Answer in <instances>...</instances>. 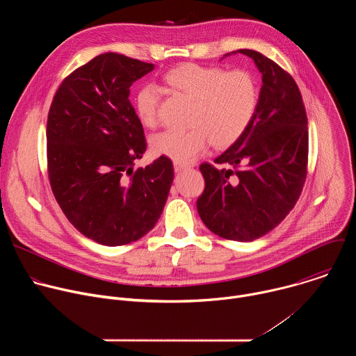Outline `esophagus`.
Listing matches in <instances>:
<instances>
[{"mask_svg":"<svg viewBox=\"0 0 356 356\" xmlns=\"http://www.w3.org/2000/svg\"><path fill=\"white\" fill-rule=\"evenodd\" d=\"M188 169V166H186V165H181V163H175V172L176 173H180V172H183V170H187Z\"/></svg>","mask_w":356,"mask_h":356,"instance_id":"obj_1","label":"esophagus"}]
</instances>
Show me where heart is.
I'll return each mask as SVG.
<instances>
[{
    "label": "heart",
    "instance_id": "1",
    "mask_svg": "<svg viewBox=\"0 0 356 356\" xmlns=\"http://www.w3.org/2000/svg\"><path fill=\"white\" fill-rule=\"evenodd\" d=\"M166 86L191 99L188 129L163 131L152 139V150L177 163L188 165L202 156L214 143L234 145L255 118L259 104V86L246 70L227 72L217 66L184 63L163 76ZM135 113L145 127L159 121L161 90L154 83L143 84L135 94Z\"/></svg>",
    "mask_w": 356,
    "mask_h": 356
}]
</instances>
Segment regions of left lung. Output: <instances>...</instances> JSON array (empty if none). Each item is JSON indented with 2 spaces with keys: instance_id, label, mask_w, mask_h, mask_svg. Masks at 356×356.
I'll list each match as a JSON object with an SVG mask.
<instances>
[{
  "instance_id": "8db88e82",
  "label": "left lung",
  "mask_w": 356,
  "mask_h": 356,
  "mask_svg": "<svg viewBox=\"0 0 356 356\" xmlns=\"http://www.w3.org/2000/svg\"><path fill=\"white\" fill-rule=\"evenodd\" d=\"M262 73L255 118L214 163H201L206 188L197 210L216 235L239 242L258 239L293 210L307 177L309 128L301 92L277 63L239 49ZM235 52V54H236Z\"/></svg>"
}]
</instances>
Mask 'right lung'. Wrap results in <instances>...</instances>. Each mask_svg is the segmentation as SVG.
Returning <instances> with one entry per match:
<instances>
[{
    "label": "right lung",
    "mask_w": 356,
    "mask_h": 356,
    "mask_svg": "<svg viewBox=\"0 0 356 356\" xmlns=\"http://www.w3.org/2000/svg\"><path fill=\"white\" fill-rule=\"evenodd\" d=\"M154 67L103 54L62 81L49 108L50 187L73 227L101 245H127L146 235L173 183V163L166 156L134 170L146 139L129 87Z\"/></svg>",
    "instance_id": "right-lung-1"
}]
</instances>
